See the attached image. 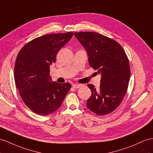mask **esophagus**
<instances>
[{"mask_svg": "<svg viewBox=\"0 0 153 153\" xmlns=\"http://www.w3.org/2000/svg\"><path fill=\"white\" fill-rule=\"evenodd\" d=\"M82 87V85L81 84H74L73 85V87L74 88H79Z\"/></svg>", "mask_w": 153, "mask_h": 153, "instance_id": "34e87169", "label": "esophagus"}]
</instances>
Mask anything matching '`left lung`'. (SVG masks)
Wrapping results in <instances>:
<instances>
[{
  "mask_svg": "<svg viewBox=\"0 0 153 153\" xmlns=\"http://www.w3.org/2000/svg\"><path fill=\"white\" fill-rule=\"evenodd\" d=\"M74 36L87 51L90 66L101 77L99 89L88 85L92 95L87 107L97 115L108 114L118 107L127 92L131 75L127 55L118 42L98 33Z\"/></svg>",
  "mask_w": 153,
  "mask_h": 153,
  "instance_id": "obj_1",
  "label": "left lung"
}]
</instances>
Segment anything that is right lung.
<instances>
[{
	"instance_id": "obj_1",
	"label": "right lung",
	"mask_w": 153,
	"mask_h": 153,
	"mask_svg": "<svg viewBox=\"0 0 153 153\" xmlns=\"http://www.w3.org/2000/svg\"><path fill=\"white\" fill-rule=\"evenodd\" d=\"M72 32L45 35L22 47L15 61V85L25 105L37 114L48 116L61 106L72 85L58 83L50 76V67Z\"/></svg>"
}]
</instances>
